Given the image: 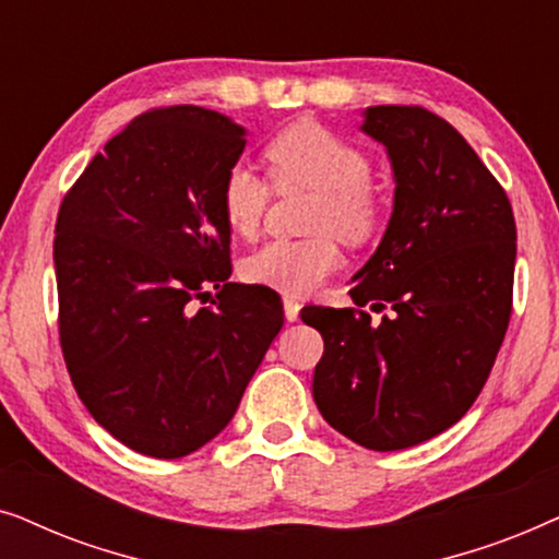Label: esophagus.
<instances>
[{
    "instance_id": "obj_1",
    "label": "esophagus",
    "mask_w": 559,
    "mask_h": 559,
    "mask_svg": "<svg viewBox=\"0 0 559 559\" xmlns=\"http://www.w3.org/2000/svg\"><path fill=\"white\" fill-rule=\"evenodd\" d=\"M282 305H285V318L289 323H295V320L300 318V302H297L293 295H285L282 297Z\"/></svg>"
}]
</instances>
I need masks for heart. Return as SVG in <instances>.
Wrapping results in <instances>:
<instances>
[{
	"label": "heart",
	"instance_id": "b5f03b06",
	"mask_svg": "<svg viewBox=\"0 0 559 559\" xmlns=\"http://www.w3.org/2000/svg\"><path fill=\"white\" fill-rule=\"evenodd\" d=\"M264 159L280 188L305 186L318 190L312 205V231H333L348 243H361L377 231L381 203L371 188V163L354 142L316 124L297 121L282 129L264 147ZM221 216L231 234L251 239L262 224L270 186L236 163L221 180ZM341 251L331 234L310 239H274L243 259L241 272L251 285L285 295H308L338 270Z\"/></svg>",
	"mask_w": 559,
	"mask_h": 559
}]
</instances>
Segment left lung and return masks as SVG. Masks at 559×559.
Returning <instances> with one entry per match:
<instances>
[{
    "label": "left lung",
    "mask_w": 559,
    "mask_h": 559,
    "mask_svg": "<svg viewBox=\"0 0 559 559\" xmlns=\"http://www.w3.org/2000/svg\"><path fill=\"white\" fill-rule=\"evenodd\" d=\"M361 132L384 144L394 205L354 274L358 308H305L325 350L312 396L325 423L389 453L453 427L484 389L511 316L516 224L503 188L461 132L419 106H369Z\"/></svg>",
    "instance_id": "obj_1"
}]
</instances>
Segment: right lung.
Listing matches in <instances>:
<instances>
[{
  "label": "right lung",
  "mask_w": 559,
  "mask_h": 559,
  "mask_svg": "<svg viewBox=\"0 0 559 559\" xmlns=\"http://www.w3.org/2000/svg\"><path fill=\"white\" fill-rule=\"evenodd\" d=\"M247 129L201 106L129 121L56 224L60 346L91 417L142 455L182 457L231 423L285 312L236 285L221 180ZM218 288L211 309L193 299Z\"/></svg>",
  "instance_id": "right-lung-1"
}]
</instances>
